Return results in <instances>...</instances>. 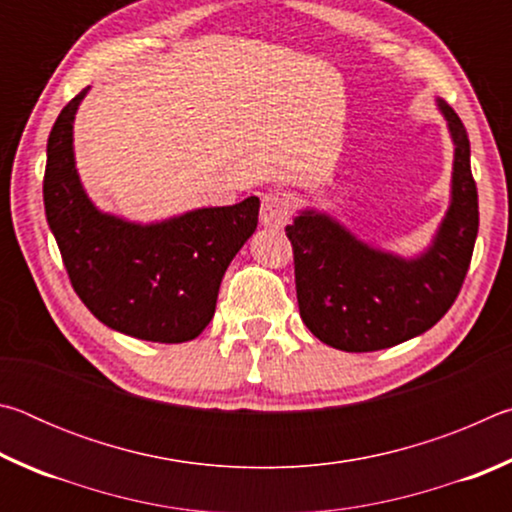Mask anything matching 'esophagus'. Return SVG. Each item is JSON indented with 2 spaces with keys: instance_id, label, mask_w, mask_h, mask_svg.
Masks as SVG:
<instances>
[{
  "instance_id": "1",
  "label": "esophagus",
  "mask_w": 512,
  "mask_h": 512,
  "mask_svg": "<svg viewBox=\"0 0 512 512\" xmlns=\"http://www.w3.org/2000/svg\"><path fill=\"white\" fill-rule=\"evenodd\" d=\"M293 216V201L287 192L282 189H273V192L264 194L262 207H259V223L264 228H284Z\"/></svg>"
}]
</instances>
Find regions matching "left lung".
Masks as SVG:
<instances>
[{"mask_svg": "<svg viewBox=\"0 0 512 512\" xmlns=\"http://www.w3.org/2000/svg\"><path fill=\"white\" fill-rule=\"evenodd\" d=\"M438 108L456 146L452 203L420 257L381 253L314 210L287 225L302 323L336 350L375 352L409 341L436 325L463 287L479 232V194L463 121L443 99Z\"/></svg>", "mask_w": 512, "mask_h": 512, "instance_id": "left-lung-1", "label": "left lung"}]
</instances>
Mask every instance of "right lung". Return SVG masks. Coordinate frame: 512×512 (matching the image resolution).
I'll return each mask as SVG.
<instances>
[{"label":"right lung","instance_id":"obj_1","mask_svg":"<svg viewBox=\"0 0 512 512\" xmlns=\"http://www.w3.org/2000/svg\"><path fill=\"white\" fill-rule=\"evenodd\" d=\"M85 94L51 128L42 183L69 282L110 329L153 343L192 341L214 316L225 268L257 228L259 198L149 225L97 210L74 164L72 124Z\"/></svg>","mask_w":512,"mask_h":512}]
</instances>
